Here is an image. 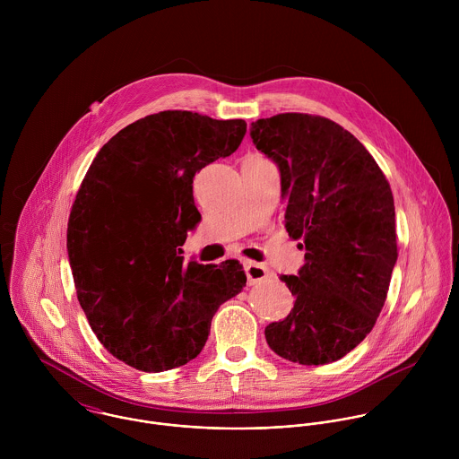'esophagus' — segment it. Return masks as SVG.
<instances>
[{
	"label": "esophagus",
	"mask_w": 459,
	"mask_h": 459,
	"mask_svg": "<svg viewBox=\"0 0 459 459\" xmlns=\"http://www.w3.org/2000/svg\"><path fill=\"white\" fill-rule=\"evenodd\" d=\"M246 275L249 284H258L268 277V268L260 263L246 262Z\"/></svg>",
	"instance_id": "obj_1"
}]
</instances>
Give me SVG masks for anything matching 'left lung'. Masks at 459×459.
I'll use <instances>...</instances> for the list:
<instances>
[{"label":"left lung","instance_id":"left-lung-1","mask_svg":"<svg viewBox=\"0 0 459 459\" xmlns=\"http://www.w3.org/2000/svg\"><path fill=\"white\" fill-rule=\"evenodd\" d=\"M258 150L281 171L284 226L306 249L282 275L295 306L264 328L268 346L304 366L350 353L377 324L397 260L391 186L364 144L339 124L281 113L251 124Z\"/></svg>","mask_w":459,"mask_h":459}]
</instances>
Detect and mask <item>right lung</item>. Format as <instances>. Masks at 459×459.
I'll return each mask as SVG.
<instances>
[{"label": "right lung", "mask_w": 459, "mask_h": 459, "mask_svg": "<svg viewBox=\"0 0 459 459\" xmlns=\"http://www.w3.org/2000/svg\"><path fill=\"white\" fill-rule=\"evenodd\" d=\"M244 120L160 111L113 135L93 159L70 210L66 249L77 300L102 346L139 371L187 364L219 306L246 286L238 260L184 264L199 222L193 178L230 157Z\"/></svg>", "instance_id": "add662e5"}]
</instances>
